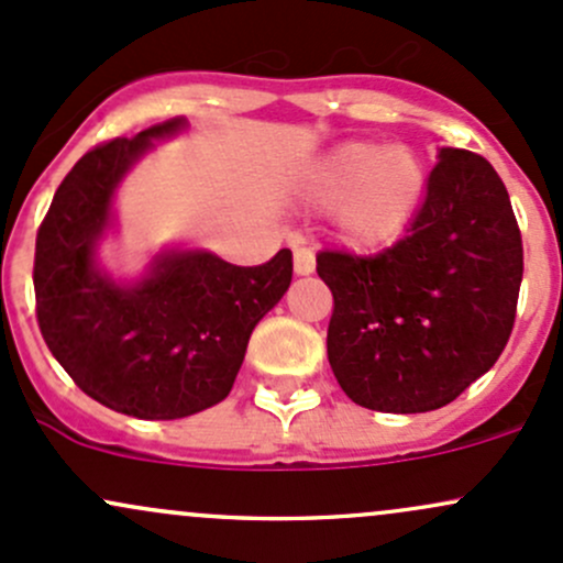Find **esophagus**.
Returning <instances> with one entry per match:
<instances>
[{
  "label": "esophagus",
  "mask_w": 563,
  "mask_h": 563,
  "mask_svg": "<svg viewBox=\"0 0 563 563\" xmlns=\"http://www.w3.org/2000/svg\"><path fill=\"white\" fill-rule=\"evenodd\" d=\"M313 268H317V257H313V252L306 250V246H298V250H295V274L311 276Z\"/></svg>",
  "instance_id": "obj_1"
}]
</instances>
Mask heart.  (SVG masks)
I'll return each mask as SVG.
<instances>
[{"mask_svg": "<svg viewBox=\"0 0 563 563\" xmlns=\"http://www.w3.org/2000/svg\"><path fill=\"white\" fill-rule=\"evenodd\" d=\"M427 172L413 150L346 142L319 161L313 196L338 209L341 231L360 250H378L405 233L424 201Z\"/></svg>", "mask_w": 563, "mask_h": 563, "instance_id": "obj_1", "label": "heart"}]
</instances>
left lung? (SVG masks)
<instances>
[{
  "label": "left lung",
  "mask_w": 563,
  "mask_h": 563,
  "mask_svg": "<svg viewBox=\"0 0 563 563\" xmlns=\"http://www.w3.org/2000/svg\"><path fill=\"white\" fill-rule=\"evenodd\" d=\"M408 235L378 255L324 250L328 360L362 408L427 413L492 371L516 322L523 244L483 155L443 147Z\"/></svg>",
  "instance_id": "1"
}]
</instances>
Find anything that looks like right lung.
<instances>
[{"label":"right lung","instance_id":"right-lung-1","mask_svg":"<svg viewBox=\"0 0 563 563\" xmlns=\"http://www.w3.org/2000/svg\"><path fill=\"white\" fill-rule=\"evenodd\" d=\"M185 118L88 150L37 231L34 295L47 349L96 402L166 421L207 410L233 389L252 330L287 292L292 252L231 265L211 252H163L147 276L118 284L96 263L120 179Z\"/></svg>","mask_w":563,"mask_h":563}]
</instances>
